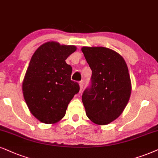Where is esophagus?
Returning a JSON list of instances; mask_svg holds the SVG:
<instances>
[{
  "mask_svg": "<svg viewBox=\"0 0 158 158\" xmlns=\"http://www.w3.org/2000/svg\"><path fill=\"white\" fill-rule=\"evenodd\" d=\"M79 87H80V92H81L83 89V86H84V84H83V81H79Z\"/></svg>",
  "mask_w": 158,
  "mask_h": 158,
  "instance_id": "obj_1",
  "label": "esophagus"
}]
</instances>
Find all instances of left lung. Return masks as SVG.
I'll return each mask as SVG.
<instances>
[{
	"label": "left lung",
	"instance_id": "obj_1",
	"mask_svg": "<svg viewBox=\"0 0 158 158\" xmlns=\"http://www.w3.org/2000/svg\"><path fill=\"white\" fill-rule=\"evenodd\" d=\"M81 51L93 71L91 86L82 95L86 114L97 125H108L118 118L129 101L128 69L123 57L109 48L83 47Z\"/></svg>",
	"mask_w": 158,
	"mask_h": 158
}]
</instances>
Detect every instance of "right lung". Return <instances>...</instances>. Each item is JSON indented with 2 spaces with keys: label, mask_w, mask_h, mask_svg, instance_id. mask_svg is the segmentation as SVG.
Here are the masks:
<instances>
[{
  "label": "right lung",
  "mask_w": 158,
  "mask_h": 158,
  "mask_svg": "<svg viewBox=\"0 0 158 158\" xmlns=\"http://www.w3.org/2000/svg\"><path fill=\"white\" fill-rule=\"evenodd\" d=\"M76 50L73 45L48 41L32 56L23 81V93L30 111L41 123L61 120L70 101L79 93V84L71 80L72 68L65 62Z\"/></svg>",
  "instance_id": "1"
}]
</instances>
